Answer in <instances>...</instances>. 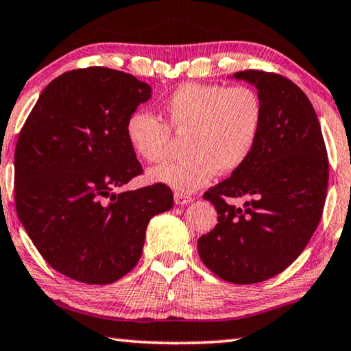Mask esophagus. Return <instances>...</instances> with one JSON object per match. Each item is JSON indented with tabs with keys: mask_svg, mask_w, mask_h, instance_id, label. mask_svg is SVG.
I'll return each mask as SVG.
<instances>
[{
	"mask_svg": "<svg viewBox=\"0 0 351 351\" xmlns=\"http://www.w3.org/2000/svg\"><path fill=\"white\" fill-rule=\"evenodd\" d=\"M195 201V197L188 196V195H184V193H176L174 195V202L177 206H186L190 204V202Z\"/></svg>",
	"mask_w": 351,
	"mask_h": 351,
	"instance_id": "34e87169",
	"label": "esophagus"
}]
</instances>
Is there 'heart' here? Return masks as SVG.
I'll list each match as a JSON object with an SVG mask.
<instances>
[{
    "label": "heart",
    "mask_w": 351,
    "mask_h": 351,
    "mask_svg": "<svg viewBox=\"0 0 351 351\" xmlns=\"http://www.w3.org/2000/svg\"><path fill=\"white\" fill-rule=\"evenodd\" d=\"M167 123L188 133L186 158L150 171V179L177 193H193L217 174L239 169L253 149L263 125V103L253 88L185 84L165 101ZM130 145L147 163L166 160L171 131L158 117L134 110L126 121Z\"/></svg>",
    "instance_id": "b5f03b06"
}]
</instances>
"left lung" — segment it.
<instances>
[{"instance_id": "1", "label": "left lung", "mask_w": 351, "mask_h": 351, "mask_svg": "<svg viewBox=\"0 0 351 351\" xmlns=\"http://www.w3.org/2000/svg\"><path fill=\"white\" fill-rule=\"evenodd\" d=\"M231 79L256 87L263 125L245 163L204 195L218 223L197 252L215 276L250 285L285 271L306 248L323 213L329 165L318 117L296 84L253 69ZM223 197L249 201L234 208Z\"/></svg>"}]
</instances>
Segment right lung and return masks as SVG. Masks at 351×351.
<instances>
[{"label":"right lung","mask_w":351,"mask_h":351,"mask_svg":"<svg viewBox=\"0 0 351 351\" xmlns=\"http://www.w3.org/2000/svg\"><path fill=\"white\" fill-rule=\"evenodd\" d=\"M150 98L149 84L121 71H69L44 88L20 131L19 220L66 277L108 285L126 276L142 255L150 218L174 204L163 184L115 191L142 172L126 121Z\"/></svg>","instance_id":"add662e5"}]
</instances>
